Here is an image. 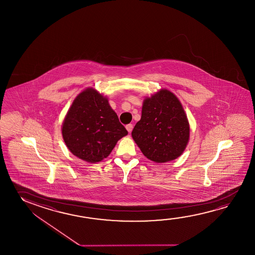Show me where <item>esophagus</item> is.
<instances>
[{"mask_svg":"<svg viewBox=\"0 0 255 255\" xmlns=\"http://www.w3.org/2000/svg\"><path fill=\"white\" fill-rule=\"evenodd\" d=\"M132 129H133V126H132L131 124H129V125H127V126H126V129L128 130V132H129V133L131 132Z\"/></svg>","mask_w":255,"mask_h":255,"instance_id":"obj_1","label":"esophagus"}]
</instances>
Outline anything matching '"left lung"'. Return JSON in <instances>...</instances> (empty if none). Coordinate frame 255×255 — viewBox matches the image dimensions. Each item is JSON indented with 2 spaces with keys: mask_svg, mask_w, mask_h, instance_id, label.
Listing matches in <instances>:
<instances>
[{
  "mask_svg": "<svg viewBox=\"0 0 255 255\" xmlns=\"http://www.w3.org/2000/svg\"><path fill=\"white\" fill-rule=\"evenodd\" d=\"M188 117L179 99L167 89L146 97L141 118L131 136L146 158L167 163L180 156L189 140Z\"/></svg>",
  "mask_w": 255,
  "mask_h": 255,
  "instance_id": "left-lung-1",
  "label": "left lung"
}]
</instances>
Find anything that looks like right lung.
I'll list each match as a JSON object with an SVG mask.
<instances>
[{"label":"right lung","instance_id":"1","mask_svg":"<svg viewBox=\"0 0 255 255\" xmlns=\"http://www.w3.org/2000/svg\"><path fill=\"white\" fill-rule=\"evenodd\" d=\"M61 131L72 154L91 163L107 158L117 141L128 134L108 97L92 87L80 92L74 100Z\"/></svg>","mask_w":255,"mask_h":255}]
</instances>
